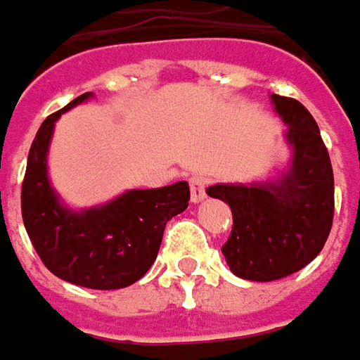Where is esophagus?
<instances>
[{"instance_id":"obj_1","label":"esophagus","mask_w":360,"mask_h":360,"mask_svg":"<svg viewBox=\"0 0 360 360\" xmlns=\"http://www.w3.org/2000/svg\"><path fill=\"white\" fill-rule=\"evenodd\" d=\"M209 181L207 177L202 175H193L189 179V187H191V200L193 202H199V200L205 199V189H207Z\"/></svg>"}]
</instances>
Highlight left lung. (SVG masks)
<instances>
[{"label": "left lung", "mask_w": 360, "mask_h": 360, "mask_svg": "<svg viewBox=\"0 0 360 360\" xmlns=\"http://www.w3.org/2000/svg\"><path fill=\"white\" fill-rule=\"evenodd\" d=\"M272 102L290 126V169L278 181L207 189L232 211L231 236L222 246L226 264L252 282L300 272L323 250L333 224V167L314 116L293 98L272 94Z\"/></svg>", "instance_id": "8db88e82"}]
</instances>
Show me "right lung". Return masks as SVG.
<instances>
[{"instance_id": "obj_1", "label": "right lung", "mask_w": 360, "mask_h": 360, "mask_svg": "<svg viewBox=\"0 0 360 360\" xmlns=\"http://www.w3.org/2000/svg\"><path fill=\"white\" fill-rule=\"evenodd\" d=\"M92 96L84 92L41 124L27 158L21 214L39 258L57 278L90 290H120L155 262L165 224L189 207V185L131 189L102 207L75 212L60 205L46 175V153L63 112Z\"/></svg>"}]
</instances>
